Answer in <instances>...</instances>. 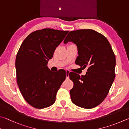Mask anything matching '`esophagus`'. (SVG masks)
<instances>
[{"mask_svg": "<svg viewBox=\"0 0 129 129\" xmlns=\"http://www.w3.org/2000/svg\"><path fill=\"white\" fill-rule=\"evenodd\" d=\"M69 71L68 70H66V77L67 79H68L69 78Z\"/></svg>", "mask_w": 129, "mask_h": 129, "instance_id": "1", "label": "esophagus"}]
</instances>
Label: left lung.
Listing matches in <instances>:
<instances>
[{
	"label": "left lung",
	"instance_id": "left-lung-1",
	"mask_svg": "<svg viewBox=\"0 0 129 129\" xmlns=\"http://www.w3.org/2000/svg\"><path fill=\"white\" fill-rule=\"evenodd\" d=\"M68 42H73L78 48L76 64L88 67L85 76L69 73L74 83L70 91L72 102L83 108H93L105 99L113 82L115 55L108 39L93 30L70 31L64 43Z\"/></svg>",
	"mask_w": 129,
	"mask_h": 129
}]
</instances>
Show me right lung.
I'll return each instance as SVG.
<instances>
[{
  "instance_id": "add662e5",
  "label": "right lung",
  "mask_w": 129,
  "mask_h": 129,
  "mask_svg": "<svg viewBox=\"0 0 129 129\" xmlns=\"http://www.w3.org/2000/svg\"><path fill=\"white\" fill-rule=\"evenodd\" d=\"M69 31L46 28L30 33L16 55V79L22 96L28 104L43 109L54 103L56 96L66 78V72L52 73L49 59Z\"/></svg>"
}]
</instances>
